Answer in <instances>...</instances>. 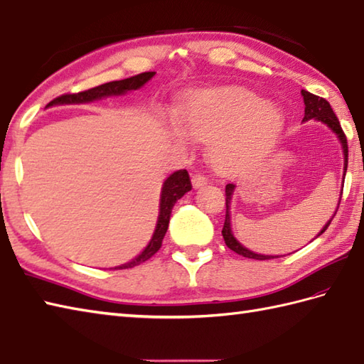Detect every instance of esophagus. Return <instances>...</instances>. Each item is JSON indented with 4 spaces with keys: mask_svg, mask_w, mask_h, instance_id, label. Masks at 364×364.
<instances>
[{
    "mask_svg": "<svg viewBox=\"0 0 364 364\" xmlns=\"http://www.w3.org/2000/svg\"><path fill=\"white\" fill-rule=\"evenodd\" d=\"M206 183H208V178L205 175H202V173H194V175H192V186H194L196 189L203 188Z\"/></svg>",
    "mask_w": 364,
    "mask_h": 364,
    "instance_id": "esophagus-1",
    "label": "esophagus"
}]
</instances>
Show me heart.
<instances>
[{
	"instance_id": "obj_1",
	"label": "heart",
	"mask_w": 364,
	"mask_h": 364,
	"mask_svg": "<svg viewBox=\"0 0 364 364\" xmlns=\"http://www.w3.org/2000/svg\"><path fill=\"white\" fill-rule=\"evenodd\" d=\"M180 119L191 136L210 141L208 158L215 172L235 173L267 153L282 133L278 107L242 87L202 89L180 107ZM170 136L186 144L188 133L172 125Z\"/></svg>"
}]
</instances>
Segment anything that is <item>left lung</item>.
Segmentation results:
<instances>
[{
  "mask_svg": "<svg viewBox=\"0 0 364 364\" xmlns=\"http://www.w3.org/2000/svg\"><path fill=\"white\" fill-rule=\"evenodd\" d=\"M301 95H304V103H305V117H304V122L306 120H311V119H316L319 120L322 123H326V125L333 131V133L338 136L339 142H341L343 145V151H344V176H346V170H347V154H349V146H347V137L344 134V131L341 128V123H339L336 114L333 112V109H331L330 103L327 102V100H323L318 95H313L310 94V92L306 90H301ZM235 184H227L225 186V205H227V214H225V223H223V228H222V236L223 239H225V244L228 249H231L233 252H236L237 255H242V257L245 258H252V259H270L274 257H269V255H258L249 249H245L244 245H241L237 242V239L233 236V233H231V220H230V202H231V196H233L235 192ZM341 196H343V191H341ZM339 202H341V198H339ZM339 206V203H338ZM338 211V208H336ZM335 211V214H336ZM333 214V218H335ZM333 218H331L327 223L326 227H323L321 230V233L318 236H321L323 231H326L328 228V225L331 223V220H333ZM316 236V237H318Z\"/></svg>",
  "mask_w": 364,
  "mask_h": 364,
  "instance_id": "1",
  "label": "left lung"
}]
</instances>
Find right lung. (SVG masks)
Instances as JSON below:
<instances>
[{"label":"right lung","mask_w":364,"mask_h":364,"mask_svg":"<svg viewBox=\"0 0 364 364\" xmlns=\"http://www.w3.org/2000/svg\"><path fill=\"white\" fill-rule=\"evenodd\" d=\"M154 76V72H144L139 73L136 76H131V78L127 80H120V81H111L102 84V86L92 87L89 90H82L78 92V94H65L60 95L58 98H54L53 102L46 105V107L50 106H56V105H75V103H90L94 100H102L105 97H112V95H123L129 90H137L141 89L146 81H150ZM192 189L191 184V178L188 170H176L172 175H170L167 180L162 184L161 189V200H159V215H158V223L156 228H154V233L150 239L149 245L145 247L144 252L136 257L133 261L127 262V264L117 266L114 269H129L142 264L146 259H150L154 253H156L161 245H162V239H164L167 228H168V220H170V214H172V210L175 203L180 200L186 192Z\"/></svg>","instance_id":"obj_1"}]
</instances>
